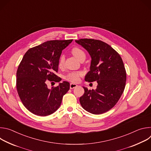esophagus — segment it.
Masks as SVG:
<instances>
[{
	"label": "esophagus",
	"instance_id": "1",
	"mask_svg": "<svg viewBox=\"0 0 151 151\" xmlns=\"http://www.w3.org/2000/svg\"><path fill=\"white\" fill-rule=\"evenodd\" d=\"M78 86V85H76V84H75V83H71L70 84V89H73V88H76V87Z\"/></svg>",
	"mask_w": 151,
	"mask_h": 151
}]
</instances>
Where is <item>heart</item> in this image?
I'll use <instances>...</instances> for the list:
<instances>
[{
    "label": "heart",
    "instance_id": "heart-1",
    "mask_svg": "<svg viewBox=\"0 0 151 151\" xmlns=\"http://www.w3.org/2000/svg\"><path fill=\"white\" fill-rule=\"evenodd\" d=\"M72 54L79 60H80L82 58L85 57V54L83 52V50H82L81 48L78 47H74L72 50ZM64 56L61 55L60 57V59L58 60V67L59 68H62L64 65ZM82 75V73L81 72H73L68 73L65 78L72 82H77L79 81L80 77Z\"/></svg>",
    "mask_w": 151,
    "mask_h": 151
}]
</instances>
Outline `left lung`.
<instances>
[{
  "label": "left lung",
  "mask_w": 151,
  "mask_h": 151,
  "mask_svg": "<svg viewBox=\"0 0 151 151\" xmlns=\"http://www.w3.org/2000/svg\"><path fill=\"white\" fill-rule=\"evenodd\" d=\"M87 50L91 58L85 81H97L96 90L83 87L79 99L83 108L96 115L111 109L119 100L126 82V71L120 55L106 43L92 39L75 40Z\"/></svg>",
  "instance_id": "1"
}]
</instances>
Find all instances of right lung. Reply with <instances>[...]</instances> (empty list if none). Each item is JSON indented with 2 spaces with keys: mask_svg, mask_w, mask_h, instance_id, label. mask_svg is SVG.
<instances>
[{
  "mask_svg": "<svg viewBox=\"0 0 151 151\" xmlns=\"http://www.w3.org/2000/svg\"><path fill=\"white\" fill-rule=\"evenodd\" d=\"M73 39L54 40L29 49L17 71V90L26 108L32 114L45 116L55 112L61 105L63 96L70 88L67 81L51 89L49 81L60 82L58 60L62 51Z\"/></svg>",
  "mask_w": 151,
  "mask_h": 151,
  "instance_id": "add662e5",
  "label": "right lung"
}]
</instances>
